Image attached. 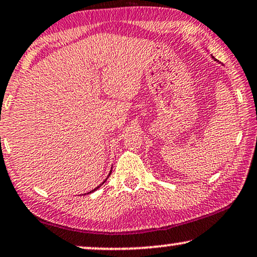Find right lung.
<instances>
[{"label":"right lung","mask_w":257,"mask_h":257,"mask_svg":"<svg viewBox=\"0 0 257 257\" xmlns=\"http://www.w3.org/2000/svg\"><path fill=\"white\" fill-rule=\"evenodd\" d=\"M110 174H111V172H110V173H109V175H108V177H109V176H110ZM105 180H107V179H105ZM105 180H104V181H103V182H102V184H103V183H104V182H105ZM102 184H100V186H98V187H96V188H95V189H94V190H90V191H89V193H88V194H90V193H93V191H95V190H96V189H98V188H100V187H101V186H102Z\"/></svg>","instance_id":"1"}]
</instances>
